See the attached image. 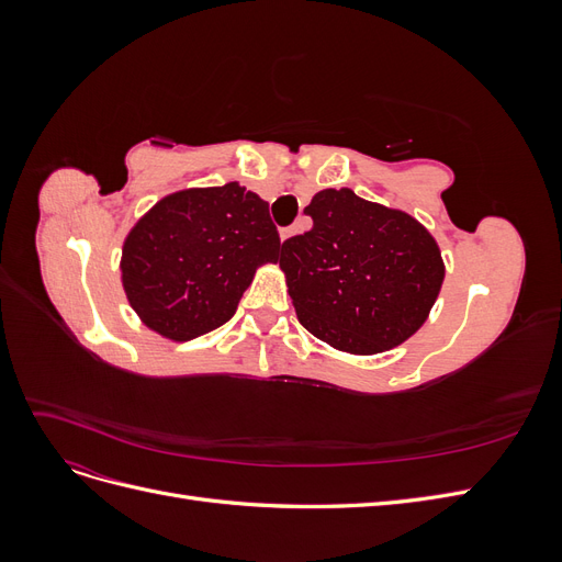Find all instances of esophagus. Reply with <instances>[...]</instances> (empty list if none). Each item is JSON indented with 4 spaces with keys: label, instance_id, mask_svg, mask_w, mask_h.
Listing matches in <instances>:
<instances>
[{
    "label": "esophagus",
    "instance_id": "esophagus-1",
    "mask_svg": "<svg viewBox=\"0 0 562 562\" xmlns=\"http://www.w3.org/2000/svg\"><path fill=\"white\" fill-rule=\"evenodd\" d=\"M293 234H297V227H285V229H281V241H285V239H291Z\"/></svg>",
    "mask_w": 562,
    "mask_h": 562
}]
</instances>
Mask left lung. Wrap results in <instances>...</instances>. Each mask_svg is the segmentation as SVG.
I'll use <instances>...</instances> for the list:
<instances>
[{
  "mask_svg": "<svg viewBox=\"0 0 562 562\" xmlns=\"http://www.w3.org/2000/svg\"><path fill=\"white\" fill-rule=\"evenodd\" d=\"M304 213L314 227L283 241L279 260L302 326L363 356L415 335L446 277L434 236L347 187L318 192Z\"/></svg>",
  "mask_w": 562,
  "mask_h": 562,
  "instance_id": "obj_1",
  "label": "left lung"
}]
</instances>
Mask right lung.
Returning <instances> with one entry per match:
<instances>
[{
	"label": "right lung",
	"instance_id": "right-lung-1",
	"mask_svg": "<svg viewBox=\"0 0 562 562\" xmlns=\"http://www.w3.org/2000/svg\"><path fill=\"white\" fill-rule=\"evenodd\" d=\"M269 203L239 182L164 196L128 232L122 283L155 333L187 342L227 323L255 269L279 260Z\"/></svg>",
	"mask_w": 562,
	"mask_h": 562
}]
</instances>
